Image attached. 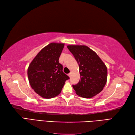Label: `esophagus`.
<instances>
[{"label":"esophagus","instance_id":"1","mask_svg":"<svg viewBox=\"0 0 135 135\" xmlns=\"http://www.w3.org/2000/svg\"><path fill=\"white\" fill-rule=\"evenodd\" d=\"M71 73H69V74H68V76H69V77H70V78L71 77Z\"/></svg>","mask_w":135,"mask_h":135}]
</instances>
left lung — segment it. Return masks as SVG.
<instances>
[{
    "instance_id": "obj_1",
    "label": "left lung",
    "mask_w": 135,
    "mask_h": 135,
    "mask_svg": "<svg viewBox=\"0 0 135 135\" xmlns=\"http://www.w3.org/2000/svg\"><path fill=\"white\" fill-rule=\"evenodd\" d=\"M67 47L79 65L80 79L73 85L76 95L84 98L96 96L107 83V66L96 53L86 46L69 45Z\"/></svg>"
}]
</instances>
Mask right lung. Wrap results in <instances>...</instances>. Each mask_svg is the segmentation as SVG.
I'll return each mask as SVG.
<instances>
[{
	"label": "right lung",
	"mask_w": 135,
	"mask_h": 135,
	"mask_svg": "<svg viewBox=\"0 0 135 135\" xmlns=\"http://www.w3.org/2000/svg\"><path fill=\"white\" fill-rule=\"evenodd\" d=\"M64 43H51L44 47L32 60L27 69L31 88L44 99L58 96L69 77L63 72L59 57Z\"/></svg>",
	"instance_id": "obj_1"
}]
</instances>
